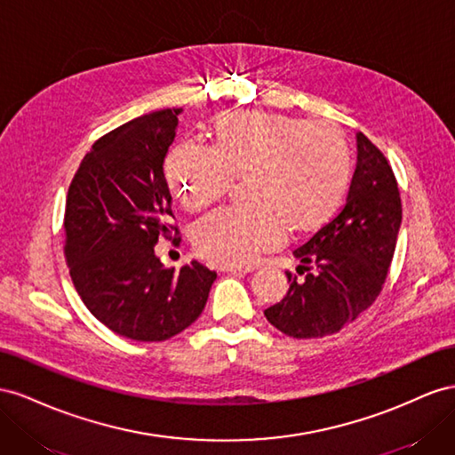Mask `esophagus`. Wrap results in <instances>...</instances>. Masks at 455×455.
I'll return each instance as SVG.
<instances>
[{"label":"esophagus","mask_w":455,"mask_h":455,"mask_svg":"<svg viewBox=\"0 0 455 455\" xmlns=\"http://www.w3.org/2000/svg\"><path fill=\"white\" fill-rule=\"evenodd\" d=\"M220 270H223V272H232V275H248V272L253 270V267H250V265H228V263H225V265H220Z\"/></svg>","instance_id":"esophagus-1"}]
</instances>
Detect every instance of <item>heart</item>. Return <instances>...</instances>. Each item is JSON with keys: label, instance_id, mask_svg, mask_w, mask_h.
<instances>
[{"label": "heart", "instance_id": "obj_1", "mask_svg": "<svg viewBox=\"0 0 455 455\" xmlns=\"http://www.w3.org/2000/svg\"><path fill=\"white\" fill-rule=\"evenodd\" d=\"M248 173V204L202 217L192 228L196 250L228 265H245L308 228L341 202L350 179V150L330 122L268 112H232L215 124V142L183 139L165 158V179L190 210L219 200Z\"/></svg>", "mask_w": 455, "mask_h": 455}]
</instances>
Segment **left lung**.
<instances>
[{"mask_svg": "<svg viewBox=\"0 0 455 455\" xmlns=\"http://www.w3.org/2000/svg\"><path fill=\"white\" fill-rule=\"evenodd\" d=\"M402 223L395 173L373 142L356 133V167L343 210L307 240L288 295L265 310L282 333L310 339L337 333L379 295Z\"/></svg>", "mask_w": 455, "mask_h": 455, "instance_id": "8db88e82", "label": "left lung"}]
</instances>
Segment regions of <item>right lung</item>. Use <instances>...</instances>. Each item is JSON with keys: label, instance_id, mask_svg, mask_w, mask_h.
<instances>
[{"label": "right lung", "instance_id": "add662e5", "mask_svg": "<svg viewBox=\"0 0 455 455\" xmlns=\"http://www.w3.org/2000/svg\"><path fill=\"white\" fill-rule=\"evenodd\" d=\"M180 112L145 114L100 137L67 196L64 257L74 288L91 315L133 341H165L188 328L217 278L198 261L167 268L154 251L173 230L164 160Z\"/></svg>", "mask_w": 455, "mask_h": 455}]
</instances>
